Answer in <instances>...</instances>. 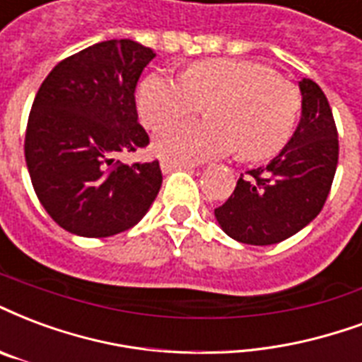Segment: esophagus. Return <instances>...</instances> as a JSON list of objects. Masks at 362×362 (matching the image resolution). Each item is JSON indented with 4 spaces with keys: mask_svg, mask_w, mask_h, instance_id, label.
Instances as JSON below:
<instances>
[{
    "mask_svg": "<svg viewBox=\"0 0 362 362\" xmlns=\"http://www.w3.org/2000/svg\"><path fill=\"white\" fill-rule=\"evenodd\" d=\"M160 168H163V173H173L176 168H186V170H192L194 165H189V163H180V160H174V159H163L160 160Z\"/></svg>",
    "mask_w": 362,
    "mask_h": 362,
    "instance_id": "34e87169",
    "label": "esophagus"
}]
</instances>
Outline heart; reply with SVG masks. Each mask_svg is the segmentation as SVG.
Returning a JSON list of instances; mask_svg holds the SVG:
<instances>
[{"label":"heart","mask_w":362,"mask_h":362,"mask_svg":"<svg viewBox=\"0 0 362 362\" xmlns=\"http://www.w3.org/2000/svg\"><path fill=\"white\" fill-rule=\"evenodd\" d=\"M203 107L211 119L168 127L157 136L155 149L184 163L232 149L243 160L269 159L291 138L301 95L272 66L242 59H203L182 72V80L155 72L138 90V111L151 130Z\"/></svg>","instance_id":"b5f03b06"}]
</instances>
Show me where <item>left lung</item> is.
Returning <instances> with one entry per match:
<instances>
[{
  "label": "left lung",
  "instance_id": "1",
  "mask_svg": "<svg viewBox=\"0 0 362 362\" xmlns=\"http://www.w3.org/2000/svg\"><path fill=\"white\" fill-rule=\"evenodd\" d=\"M299 127L269 165L240 176L226 202L215 209L222 230L238 242L270 245L305 228L322 211L338 167L339 141L330 103L317 82H299Z\"/></svg>",
  "mask_w": 362,
  "mask_h": 362
}]
</instances>
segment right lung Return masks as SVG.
I'll use <instances>...</instances> for the list:
<instances>
[{"label": "right lung", "mask_w": 362, "mask_h": 362, "mask_svg": "<svg viewBox=\"0 0 362 362\" xmlns=\"http://www.w3.org/2000/svg\"><path fill=\"white\" fill-rule=\"evenodd\" d=\"M153 57L132 40L99 42L57 63L34 98L26 167L47 215L71 234L132 228L159 194V160H115L149 146L134 92Z\"/></svg>", "instance_id": "1"}]
</instances>
